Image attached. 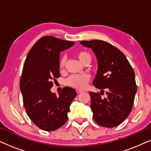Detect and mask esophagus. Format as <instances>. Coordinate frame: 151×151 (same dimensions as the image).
<instances>
[{
	"label": "esophagus",
	"instance_id": "34e87169",
	"mask_svg": "<svg viewBox=\"0 0 151 151\" xmlns=\"http://www.w3.org/2000/svg\"><path fill=\"white\" fill-rule=\"evenodd\" d=\"M76 92H77V93H80L83 92V91L80 90V89H77V90H76Z\"/></svg>",
	"mask_w": 151,
	"mask_h": 151
}]
</instances>
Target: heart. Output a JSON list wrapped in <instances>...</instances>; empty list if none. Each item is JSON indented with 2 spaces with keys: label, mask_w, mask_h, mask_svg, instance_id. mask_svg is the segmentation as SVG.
I'll use <instances>...</instances> for the list:
<instances>
[{
  "label": "heart",
  "mask_w": 151,
  "mask_h": 151,
  "mask_svg": "<svg viewBox=\"0 0 151 151\" xmlns=\"http://www.w3.org/2000/svg\"><path fill=\"white\" fill-rule=\"evenodd\" d=\"M76 57L81 62L82 64H84L88 59H91V55L88 53L86 51H78L76 53ZM66 63V58L65 56L60 57L59 60V67L60 68H63L65 65ZM89 77L88 75L83 74V75H73L70 76L67 80V85L72 87L77 88H84L86 85Z\"/></svg>",
  "instance_id": "b5f03b06"
}]
</instances>
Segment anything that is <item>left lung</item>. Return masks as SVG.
<instances>
[{
	"instance_id": "8db88e82",
	"label": "left lung",
	"mask_w": 151,
	"mask_h": 151,
	"mask_svg": "<svg viewBox=\"0 0 151 151\" xmlns=\"http://www.w3.org/2000/svg\"><path fill=\"white\" fill-rule=\"evenodd\" d=\"M80 44L96 55L98 67L93 84L101 92L106 90L107 95L102 99L99 93L89 92L94 120L104 127H117L133 108L137 92L135 72L124 54L110 43L93 40L80 41Z\"/></svg>"
}]
</instances>
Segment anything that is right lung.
Segmentation results:
<instances>
[{
  "label": "right lung",
  "instance_id": "1",
  "mask_svg": "<svg viewBox=\"0 0 151 151\" xmlns=\"http://www.w3.org/2000/svg\"><path fill=\"white\" fill-rule=\"evenodd\" d=\"M73 45L71 41L44 36L32 47L24 62L20 82L24 106L33 122L44 131H55L65 124L70 105L77 96L75 89L68 86L59 97L51 91L53 81L60 76V53Z\"/></svg>",
  "mask_w": 151,
  "mask_h": 151
}]
</instances>
